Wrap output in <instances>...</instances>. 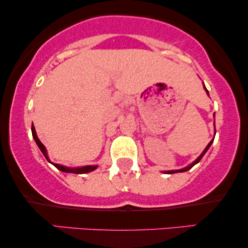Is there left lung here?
Listing matches in <instances>:
<instances>
[{"label":"left lung","mask_w":248,"mask_h":248,"mask_svg":"<svg viewBox=\"0 0 248 248\" xmlns=\"http://www.w3.org/2000/svg\"><path fill=\"white\" fill-rule=\"evenodd\" d=\"M204 89H205V91H206V93H208V94H209V93H208V90H206V88H205V87H204ZM212 142H213V140H212L211 142H210V143H209L208 145H206V148L204 149V151H203V152H202V154H201V155H200V157H198V159H196V160H195V161H193L191 165H189V166H187V167H185V168H183V169H178V170H167V171H165V172H166V174H175V172H183V171H187V170H189V169H191V168L193 167V166H194V165H196V164H198V162H199L200 160H201V159H202V157H203V155H204V154H205V152H206V151H208V149L210 148V145H211V143H212Z\"/></svg>","instance_id":"left-lung-1"}]
</instances>
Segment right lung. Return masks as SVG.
I'll return each mask as SVG.
<instances>
[{
	"mask_svg": "<svg viewBox=\"0 0 248 248\" xmlns=\"http://www.w3.org/2000/svg\"><path fill=\"white\" fill-rule=\"evenodd\" d=\"M31 132H32V138L35 139L36 143H37V145H38V148L40 149V151L43 152V155H45V158L49 161L48 155H47L46 149H45V147H44V144L42 143V142L39 141L38 137H37L36 131H35V126H33V124L31 125ZM52 164H53V162H52ZM53 165L55 166V167L59 169V170H61V171L72 172V174H86V172L93 171V170H94V169L97 168V166H83V167H79V168H69V167H65V166H62V165H59V164H53Z\"/></svg>",
	"mask_w": 248,
	"mask_h": 248,
	"instance_id": "obj_1",
	"label": "right lung"
}]
</instances>
